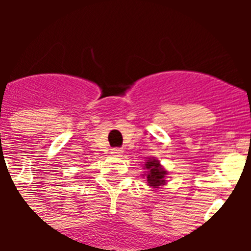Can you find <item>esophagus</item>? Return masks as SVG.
<instances>
[{
    "label": "esophagus",
    "mask_w": 251,
    "mask_h": 251,
    "mask_svg": "<svg viewBox=\"0 0 251 251\" xmlns=\"http://www.w3.org/2000/svg\"><path fill=\"white\" fill-rule=\"evenodd\" d=\"M110 153H112L113 156L121 157L122 154H123V150H122V148H113V150L110 151Z\"/></svg>",
    "instance_id": "obj_1"
}]
</instances>
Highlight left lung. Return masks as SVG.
<instances>
[{
	"instance_id": "left-lung-1",
	"label": "left lung",
	"mask_w": 251,
	"mask_h": 251,
	"mask_svg": "<svg viewBox=\"0 0 251 251\" xmlns=\"http://www.w3.org/2000/svg\"><path fill=\"white\" fill-rule=\"evenodd\" d=\"M147 183L152 188H158L159 186L166 185V175L167 171L159 165V162L154 158H148L145 165Z\"/></svg>"
}]
</instances>
